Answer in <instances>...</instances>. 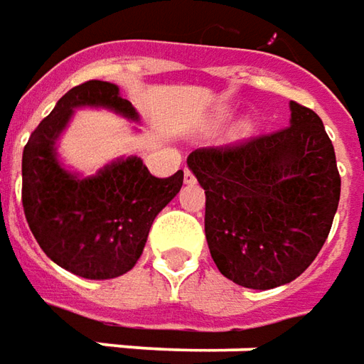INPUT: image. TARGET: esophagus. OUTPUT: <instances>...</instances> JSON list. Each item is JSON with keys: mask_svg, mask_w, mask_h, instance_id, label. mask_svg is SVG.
I'll list each match as a JSON object with an SVG mask.
<instances>
[{"mask_svg": "<svg viewBox=\"0 0 364 364\" xmlns=\"http://www.w3.org/2000/svg\"><path fill=\"white\" fill-rule=\"evenodd\" d=\"M183 177H185V183H195V173L189 167H185V175Z\"/></svg>", "mask_w": 364, "mask_h": 364, "instance_id": "obj_1", "label": "esophagus"}]
</instances>
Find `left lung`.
I'll return each instance as SVG.
<instances>
[{"instance_id":"8db88e82","label":"left lung","mask_w":364,"mask_h":364,"mask_svg":"<svg viewBox=\"0 0 364 364\" xmlns=\"http://www.w3.org/2000/svg\"><path fill=\"white\" fill-rule=\"evenodd\" d=\"M187 165L205 189V237L227 279L265 291L315 261L341 197L335 149L315 111L291 101V125L195 149Z\"/></svg>"}]
</instances>
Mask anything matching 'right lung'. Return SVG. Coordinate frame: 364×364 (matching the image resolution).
<instances>
[{
	"mask_svg": "<svg viewBox=\"0 0 364 364\" xmlns=\"http://www.w3.org/2000/svg\"><path fill=\"white\" fill-rule=\"evenodd\" d=\"M101 105L137 119L119 87L91 79L69 89L31 133L21 159V203L43 253L83 279H113L135 267L153 219L179 193L183 171L155 177L139 157L77 179L55 159V139L75 107Z\"/></svg>",
	"mask_w": 364,
	"mask_h": 364,
	"instance_id": "1",
	"label": "right lung"
}]
</instances>
